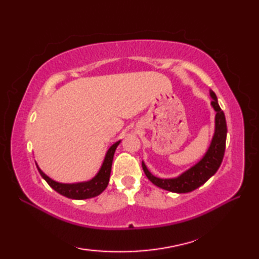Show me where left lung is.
Returning a JSON list of instances; mask_svg holds the SVG:
<instances>
[{"instance_id":"obj_1","label":"left lung","mask_w":259,"mask_h":259,"mask_svg":"<svg viewBox=\"0 0 259 259\" xmlns=\"http://www.w3.org/2000/svg\"><path fill=\"white\" fill-rule=\"evenodd\" d=\"M210 97L212 99L211 107L216 111V115H214V133L210 146H209L205 156L199 161L188 170H186L185 172L179 175L178 177L169 179L158 178L156 176H153L148 170L145 162L142 161V169H144L147 178L159 188L171 192H177V194L190 192L205 184L221 167L225 148H226L227 124L223 110L218 104L217 97L212 91H210Z\"/></svg>"}]
</instances>
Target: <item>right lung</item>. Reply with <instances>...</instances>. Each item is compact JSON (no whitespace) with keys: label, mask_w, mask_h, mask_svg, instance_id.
Segmentation results:
<instances>
[{"label":"right lung","mask_w":259,"mask_h":259,"mask_svg":"<svg viewBox=\"0 0 259 259\" xmlns=\"http://www.w3.org/2000/svg\"><path fill=\"white\" fill-rule=\"evenodd\" d=\"M120 144V140L114 142V144L109 148L104 160L102 162V166L99 170L98 174L92 179L83 181V183H75V184H62L58 183V181L51 179L50 177L42 171L36 164V168L38 172L42 176V178L45 179L49 186L52 189L59 192L60 195L64 197L71 198V199L82 200V199H89V198H93L98 195H100L101 192L107 188L110 179V174H111V166L112 160L114 156V151L117 149V147Z\"/></svg>","instance_id":"add662e5"}]
</instances>
